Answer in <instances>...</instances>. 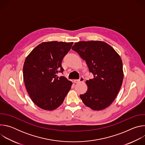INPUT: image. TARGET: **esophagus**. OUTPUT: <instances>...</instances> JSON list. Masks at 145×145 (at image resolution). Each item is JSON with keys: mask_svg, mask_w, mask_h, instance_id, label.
Returning <instances> with one entry per match:
<instances>
[{"mask_svg": "<svg viewBox=\"0 0 145 145\" xmlns=\"http://www.w3.org/2000/svg\"><path fill=\"white\" fill-rule=\"evenodd\" d=\"M84 81V78L83 77H80V78L78 80H74V82H75V83H78V82H82Z\"/></svg>", "mask_w": 145, "mask_h": 145, "instance_id": "34e87169", "label": "esophagus"}]
</instances>
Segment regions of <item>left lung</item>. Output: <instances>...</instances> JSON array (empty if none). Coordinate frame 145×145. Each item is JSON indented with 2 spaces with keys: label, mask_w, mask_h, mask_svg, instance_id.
I'll list each match as a JSON object with an SVG mask.
<instances>
[{
  "label": "left lung",
  "mask_w": 145,
  "mask_h": 145,
  "mask_svg": "<svg viewBox=\"0 0 145 145\" xmlns=\"http://www.w3.org/2000/svg\"><path fill=\"white\" fill-rule=\"evenodd\" d=\"M72 49L86 61L93 78L86 81V93L80 97L84 104L95 111L110 106L122 84V61L118 53L108 44L100 40L76 42Z\"/></svg>",
  "instance_id": "8db88e82"
}]
</instances>
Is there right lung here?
<instances>
[{
  "label": "right lung",
  "mask_w": 145,
  "mask_h": 145,
  "mask_svg": "<svg viewBox=\"0 0 145 145\" xmlns=\"http://www.w3.org/2000/svg\"><path fill=\"white\" fill-rule=\"evenodd\" d=\"M73 42L50 41L37 46L25 59L24 80L26 90L35 105L52 111L63 103L72 82L66 77H58L63 72L61 62Z\"/></svg>",
  "instance_id": "add662e5"
}]
</instances>
